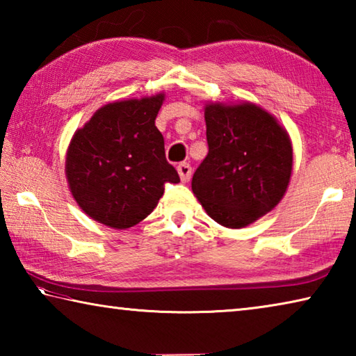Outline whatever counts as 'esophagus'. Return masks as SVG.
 <instances>
[{
  "mask_svg": "<svg viewBox=\"0 0 356 356\" xmlns=\"http://www.w3.org/2000/svg\"><path fill=\"white\" fill-rule=\"evenodd\" d=\"M177 172H179L180 180H182V182H188V180L191 179V166H190V163H186V161H184V163H179L177 165Z\"/></svg>",
  "mask_w": 356,
  "mask_h": 356,
  "instance_id": "esophagus-1",
  "label": "esophagus"
}]
</instances>
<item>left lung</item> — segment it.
Segmentation results:
<instances>
[{"label": "left lung", "instance_id": "8db88e82", "mask_svg": "<svg viewBox=\"0 0 356 356\" xmlns=\"http://www.w3.org/2000/svg\"><path fill=\"white\" fill-rule=\"evenodd\" d=\"M209 154L191 190L216 222L251 225L281 201L292 174V146L276 119L252 104L206 106Z\"/></svg>", "mask_w": 356, "mask_h": 356}]
</instances>
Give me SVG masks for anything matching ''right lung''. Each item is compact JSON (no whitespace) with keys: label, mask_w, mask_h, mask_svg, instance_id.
<instances>
[{"label":"right lung","mask_w":356,"mask_h":356,"mask_svg":"<svg viewBox=\"0 0 356 356\" xmlns=\"http://www.w3.org/2000/svg\"><path fill=\"white\" fill-rule=\"evenodd\" d=\"M161 104V94L114 102L75 131L65 176L78 206L92 220L114 229L135 226L156 207L166 184L180 182L155 127Z\"/></svg>","instance_id":"right-lung-1"}]
</instances>
